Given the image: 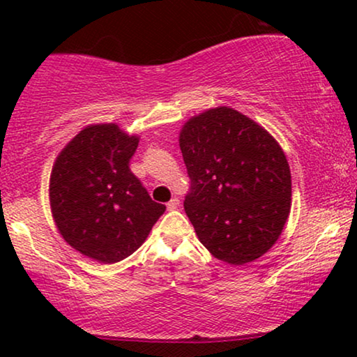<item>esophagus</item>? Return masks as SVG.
<instances>
[{"label":"esophagus","instance_id":"34e87169","mask_svg":"<svg viewBox=\"0 0 357 357\" xmlns=\"http://www.w3.org/2000/svg\"><path fill=\"white\" fill-rule=\"evenodd\" d=\"M178 206H180V199L175 198V197L167 203V208H169V209H177Z\"/></svg>","mask_w":357,"mask_h":357}]
</instances>
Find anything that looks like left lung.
Instances as JSON below:
<instances>
[{
    "label": "left lung",
    "mask_w": 357,
    "mask_h": 357,
    "mask_svg": "<svg viewBox=\"0 0 357 357\" xmlns=\"http://www.w3.org/2000/svg\"><path fill=\"white\" fill-rule=\"evenodd\" d=\"M190 177L185 213L199 242L231 265L260 258L291 209V170L281 146L229 107L193 116L180 131Z\"/></svg>",
    "instance_id": "8db88e82"
}]
</instances>
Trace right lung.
<instances>
[{
	"label": "right lung",
	"mask_w": 357,
	"mask_h": 357,
	"mask_svg": "<svg viewBox=\"0 0 357 357\" xmlns=\"http://www.w3.org/2000/svg\"><path fill=\"white\" fill-rule=\"evenodd\" d=\"M138 143V136L115 123L91 125L53 164V219L61 237L92 260L116 263L130 257L165 211L130 169Z\"/></svg>",
	"instance_id": "1"
}]
</instances>
